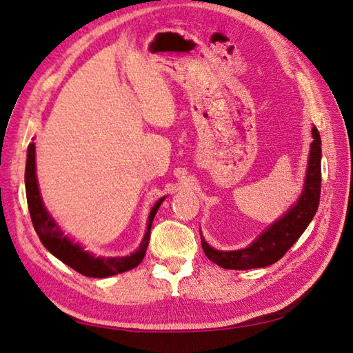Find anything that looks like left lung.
I'll use <instances>...</instances> for the list:
<instances>
[{"instance_id":"8db88e82","label":"left lung","mask_w":353,"mask_h":353,"mask_svg":"<svg viewBox=\"0 0 353 353\" xmlns=\"http://www.w3.org/2000/svg\"><path fill=\"white\" fill-rule=\"evenodd\" d=\"M321 188V139L317 127H312L310 150L302 196L282 219L268 226L254 241L241 250H215L201 236V247L206 256L216 265L228 270H250L272 265L279 261L308 228L316 215Z\"/></svg>"}]
</instances>
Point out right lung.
Returning a JSON list of instances; mask_svg holds the SVG:
<instances>
[{"instance_id":"add662e5","label":"right lung","mask_w":353,"mask_h":353,"mask_svg":"<svg viewBox=\"0 0 353 353\" xmlns=\"http://www.w3.org/2000/svg\"><path fill=\"white\" fill-rule=\"evenodd\" d=\"M26 194L33 228L42 244L45 245V249L54 254L57 259H61L63 264L70 265L80 274L88 277H109L138 267L145 256V250L150 241V230H152L154 215L162 205V201L165 200V197L157 200L156 205L152 208V211H150L147 232L137 252H133L130 256L124 258H97L92 253L86 252L81 245L74 244L72 239L65 236L61 228L57 226L56 221L52 220V216L45 209L36 179V153L33 142L28 145L27 150Z\"/></svg>"}]
</instances>
